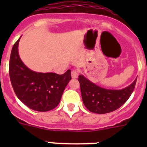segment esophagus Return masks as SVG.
Wrapping results in <instances>:
<instances>
[{
    "label": "esophagus",
    "mask_w": 147,
    "mask_h": 147,
    "mask_svg": "<svg viewBox=\"0 0 147 147\" xmlns=\"http://www.w3.org/2000/svg\"><path fill=\"white\" fill-rule=\"evenodd\" d=\"M78 76H79V72H78L77 70H74V71H72V72H71V77L73 79H76L78 77Z\"/></svg>",
    "instance_id": "esophagus-1"
}]
</instances>
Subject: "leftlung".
Instances as JSON below:
<instances>
[{"label": "left lung", "mask_w": 147, "mask_h": 147, "mask_svg": "<svg viewBox=\"0 0 147 147\" xmlns=\"http://www.w3.org/2000/svg\"><path fill=\"white\" fill-rule=\"evenodd\" d=\"M80 84L83 103L89 111L98 114L113 112L127 102L134 90L136 79L127 88L121 90H108L101 88L82 75L78 79Z\"/></svg>", "instance_id": "8db88e82"}]
</instances>
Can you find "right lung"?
<instances>
[{
    "label": "right lung",
    "mask_w": 147,
    "mask_h": 147,
    "mask_svg": "<svg viewBox=\"0 0 147 147\" xmlns=\"http://www.w3.org/2000/svg\"><path fill=\"white\" fill-rule=\"evenodd\" d=\"M20 39L13 45L10 55L9 72L14 91L32 110L40 112L53 110L59 105L65 88L71 80V70L62 75L30 70L18 54Z\"/></svg>",
    "instance_id": "obj_1"
}]
</instances>
